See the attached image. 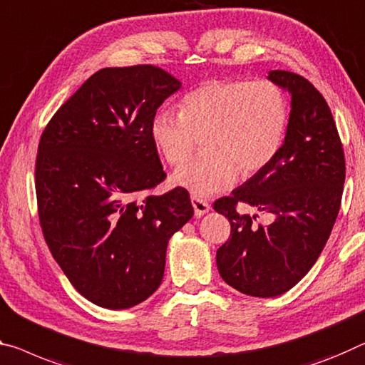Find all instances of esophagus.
<instances>
[{
    "instance_id": "34e87169",
    "label": "esophagus",
    "mask_w": 365,
    "mask_h": 365,
    "mask_svg": "<svg viewBox=\"0 0 365 365\" xmlns=\"http://www.w3.org/2000/svg\"><path fill=\"white\" fill-rule=\"evenodd\" d=\"M192 205H193V210H195V216L196 217L205 216V214L211 210V206H210V203H207V201L196 198V196H193V198H192Z\"/></svg>"
}]
</instances>
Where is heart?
I'll return each instance as SVG.
<instances>
[{"label":"heart","instance_id":"obj_1","mask_svg":"<svg viewBox=\"0 0 365 365\" xmlns=\"http://www.w3.org/2000/svg\"><path fill=\"white\" fill-rule=\"evenodd\" d=\"M287 126L284 92L271 81H211L183 97L180 115L160 110L149 133L165 162L180 164L205 138L207 155L182 164L172 182L193 196L225 192L237 175L263 170L279 153Z\"/></svg>","mask_w":365,"mask_h":365}]
</instances>
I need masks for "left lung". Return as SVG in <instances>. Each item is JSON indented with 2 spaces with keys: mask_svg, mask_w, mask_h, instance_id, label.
I'll use <instances>...</instances> for the list:
<instances>
[{
  "mask_svg": "<svg viewBox=\"0 0 365 365\" xmlns=\"http://www.w3.org/2000/svg\"><path fill=\"white\" fill-rule=\"evenodd\" d=\"M291 96L286 136L276 158L214 210L229 219L230 237L216 253L222 279L253 297H276L309 273L338 217L344 185V153L331 110L314 84L296 73H268ZM245 202L275 219L255 225L240 215Z\"/></svg>",
  "mask_w": 365,
  "mask_h": 365,
  "instance_id": "1",
  "label": "left lung"
}]
</instances>
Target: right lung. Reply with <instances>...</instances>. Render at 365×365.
Returning a JSON list of instances; mask_svg holds the SVG:
<instances>
[{"label":"right lung","instance_id":"add662e5","mask_svg":"<svg viewBox=\"0 0 365 365\" xmlns=\"http://www.w3.org/2000/svg\"><path fill=\"white\" fill-rule=\"evenodd\" d=\"M182 83L151 65L103 68L58 108L38 143L42 232L74 289L121 310L160 286L170 237L193 217L183 188L148 195L165 178L149 125Z\"/></svg>","mask_w":365,"mask_h":365}]
</instances>
